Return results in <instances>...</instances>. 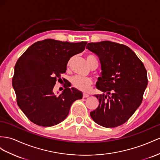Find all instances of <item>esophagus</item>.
Instances as JSON below:
<instances>
[{
    "instance_id": "34e87169",
    "label": "esophagus",
    "mask_w": 160,
    "mask_h": 160,
    "mask_svg": "<svg viewBox=\"0 0 160 160\" xmlns=\"http://www.w3.org/2000/svg\"><path fill=\"white\" fill-rule=\"evenodd\" d=\"M88 97H89V95H88V94H87V93L83 94V98H87Z\"/></svg>"
}]
</instances>
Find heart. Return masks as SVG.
Returning a JSON list of instances; mask_svg holds the SVG:
<instances>
[{
  "label": "heart",
  "instance_id": "heart-1",
  "mask_svg": "<svg viewBox=\"0 0 160 160\" xmlns=\"http://www.w3.org/2000/svg\"><path fill=\"white\" fill-rule=\"evenodd\" d=\"M97 59L95 56L92 55H87V62L89 64L92 60ZM72 61V58L69 60L68 65L70 64L71 61ZM72 86L75 88L79 90V91L87 92L91 88V85L92 84V80L91 78L88 77H84L81 76H76L72 79Z\"/></svg>",
  "mask_w": 160,
  "mask_h": 160
}]
</instances>
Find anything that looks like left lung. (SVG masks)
I'll return each mask as SVG.
<instances>
[{
    "label": "left lung",
    "mask_w": 160,
    "mask_h": 160,
    "mask_svg": "<svg viewBox=\"0 0 160 160\" xmlns=\"http://www.w3.org/2000/svg\"><path fill=\"white\" fill-rule=\"evenodd\" d=\"M87 48L99 58L102 72L96 87L103 92L95 95L99 104L90 115L105 128L119 126L128 120L142 103L148 83L146 69L124 44L105 40L88 43Z\"/></svg>",
    "instance_id": "8db88e82"
}]
</instances>
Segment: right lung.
<instances>
[{"instance_id":"right-lung-1","label":"right lung","mask_w":160,"mask_h":160,"mask_svg":"<svg viewBox=\"0 0 160 160\" xmlns=\"http://www.w3.org/2000/svg\"><path fill=\"white\" fill-rule=\"evenodd\" d=\"M87 44L45 39L31 45L19 57L12 84L19 108L32 122L44 127L58 124L66 118L73 102L82 98V93L69 88V83L58 95L52 91L69 59L82 52Z\"/></svg>"}]
</instances>
